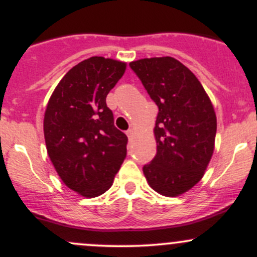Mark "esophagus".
I'll use <instances>...</instances> for the list:
<instances>
[{"mask_svg":"<svg viewBox=\"0 0 257 257\" xmlns=\"http://www.w3.org/2000/svg\"><path fill=\"white\" fill-rule=\"evenodd\" d=\"M126 137H128L129 140H132V135H133V129H128V131L125 132Z\"/></svg>","mask_w":257,"mask_h":257,"instance_id":"34e87169","label":"esophagus"}]
</instances>
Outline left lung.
I'll list each match as a JSON object with an SVG mask.
<instances>
[{
  "instance_id": "1",
  "label": "left lung",
  "mask_w": 257,
  "mask_h": 257,
  "mask_svg": "<svg viewBox=\"0 0 257 257\" xmlns=\"http://www.w3.org/2000/svg\"><path fill=\"white\" fill-rule=\"evenodd\" d=\"M129 66L158 106L157 153L144 166V174L156 192L180 196L203 178L213 156V104L198 78L176 59H140Z\"/></svg>"
}]
</instances>
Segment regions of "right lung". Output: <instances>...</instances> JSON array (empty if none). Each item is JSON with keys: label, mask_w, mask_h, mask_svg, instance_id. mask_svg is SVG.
Returning <instances> with one entry per match:
<instances>
[{"label": "right lung", "mask_w": 257, "mask_h": 257, "mask_svg": "<svg viewBox=\"0 0 257 257\" xmlns=\"http://www.w3.org/2000/svg\"><path fill=\"white\" fill-rule=\"evenodd\" d=\"M125 66L102 57L81 61L59 82L44 113V140L53 166L67 187L88 198L111 187L126 156L128 138L114 126L106 105Z\"/></svg>", "instance_id": "right-lung-1"}]
</instances>
